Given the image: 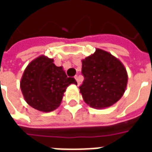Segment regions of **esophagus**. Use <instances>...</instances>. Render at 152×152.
Here are the masks:
<instances>
[{
	"instance_id": "esophagus-1",
	"label": "esophagus",
	"mask_w": 152,
	"mask_h": 152,
	"mask_svg": "<svg viewBox=\"0 0 152 152\" xmlns=\"http://www.w3.org/2000/svg\"><path fill=\"white\" fill-rule=\"evenodd\" d=\"M75 78H76V81H77L78 86H80V78H79V76H78V75H76V76H75Z\"/></svg>"
}]
</instances>
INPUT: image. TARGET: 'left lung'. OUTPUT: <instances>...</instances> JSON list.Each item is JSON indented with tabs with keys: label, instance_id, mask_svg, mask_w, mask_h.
<instances>
[{
	"label": "left lung",
	"instance_id": "obj_1",
	"mask_svg": "<svg viewBox=\"0 0 152 152\" xmlns=\"http://www.w3.org/2000/svg\"><path fill=\"white\" fill-rule=\"evenodd\" d=\"M84 80L79 89L84 101L94 108L113 105L124 94L127 86L126 70L111 53L97 49L82 60Z\"/></svg>",
	"mask_w": 152,
	"mask_h": 152
}]
</instances>
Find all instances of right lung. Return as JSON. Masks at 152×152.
<instances>
[{
	"label": "right lung",
	"mask_w": 152,
	"mask_h": 152,
	"mask_svg": "<svg viewBox=\"0 0 152 152\" xmlns=\"http://www.w3.org/2000/svg\"><path fill=\"white\" fill-rule=\"evenodd\" d=\"M53 62L45 56L33 60L25 69L20 83L26 102L40 112L55 110L67 86L72 83L77 85L76 80L67 77L63 67Z\"/></svg>",
	"instance_id": "right-lung-1"
}]
</instances>
